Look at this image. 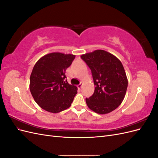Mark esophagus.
Masks as SVG:
<instances>
[{
    "label": "esophagus",
    "instance_id": "esophagus-1",
    "mask_svg": "<svg viewBox=\"0 0 158 158\" xmlns=\"http://www.w3.org/2000/svg\"><path fill=\"white\" fill-rule=\"evenodd\" d=\"M82 82H81L80 84H78V88L79 89L82 88Z\"/></svg>",
    "mask_w": 158,
    "mask_h": 158
}]
</instances>
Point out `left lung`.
<instances>
[{"mask_svg": "<svg viewBox=\"0 0 158 158\" xmlns=\"http://www.w3.org/2000/svg\"><path fill=\"white\" fill-rule=\"evenodd\" d=\"M92 71L94 93L85 99L88 107L98 114L116 109L125 98L128 80L118 59L104 50H95L80 56Z\"/></svg>", "mask_w": 158, "mask_h": 158, "instance_id": "8db88e82", "label": "left lung"}]
</instances>
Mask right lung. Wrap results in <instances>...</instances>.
<instances>
[{
	"label": "right lung",
	"instance_id": "right-lung-1",
	"mask_svg": "<svg viewBox=\"0 0 158 158\" xmlns=\"http://www.w3.org/2000/svg\"><path fill=\"white\" fill-rule=\"evenodd\" d=\"M74 58L72 54L51 52L42 56L33 66L30 89L35 102L43 109L56 113L71 106L78 88L65 80V72Z\"/></svg>",
	"mask_w": 158,
	"mask_h": 158
}]
</instances>
